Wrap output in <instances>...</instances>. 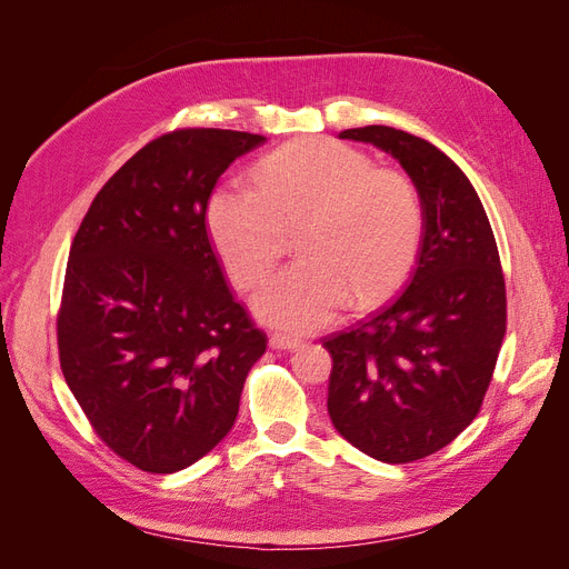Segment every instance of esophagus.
Masks as SVG:
<instances>
[{
	"label": "esophagus",
	"mask_w": 569,
	"mask_h": 569,
	"mask_svg": "<svg viewBox=\"0 0 569 569\" xmlns=\"http://www.w3.org/2000/svg\"><path fill=\"white\" fill-rule=\"evenodd\" d=\"M268 343H270V349H274V351H297V349L303 347L301 339L289 337V335H272L268 339Z\"/></svg>",
	"instance_id": "34e87169"
}]
</instances>
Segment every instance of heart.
Masks as SVG:
<instances>
[{
  "label": "heart",
  "instance_id": "heart-1",
  "mask_svg": "<svg viewBox=\"0 0 569 569\" xmlns=\"http://www.w3.org/2000/svg\"><path fill=\"white\" fill-rule=\"evenodd\" d=\"M301 256L256 291L253 311L287 332H313L339 308L370 306L399 287L422 242V201L399 170L363 151L316 140L270 153L256 187L222 184L206 206V230L239 289L278 263L284 230Z\"/></svg>",
  "mask_w": 569,
  "mask_h": 569
}]
</instances>
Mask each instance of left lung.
I'll list each match as a JSON object with an SVG mask.
<instances>
[{
	"label": "left lung",
	"instance_id": "8db88e82",
	"mask_svg": "<svg viewBox=\"0 0 569 569\" xmlns=\"http://www.w3.org/2000/svg\"><path fill=\"white\" fill-rule=\"evenodd\" d=\"M339 137L401 163L422 201V242L399 297L322 341L332 353L327 412L370 458L420 460L485 401L506 335L501 258L472 182L441 149L387 126Z\"/></svg>",
	"mask_w": 569,
	"mask_h": 569
}]
</instances>
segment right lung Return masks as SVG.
Segmentation results:
<instances>
[{
	"instance_id": "1",
	"label": "right lung",
	"mask_w": 569,
	"mask_h": 569,
	"mask_svg": "<svg viewBox=\"0 0 569 569\" xmlns=\"http://www.w3.org/2000/svg\"><path fill=\"white\" fill-rule=\"evenodd\" d=\"M263 134L184 128L142 147L76 232L57 320L68 389L99 439L170 475L226 439L266 335L228 289L206 206Z\"/></svg>"
}]
</instances>
